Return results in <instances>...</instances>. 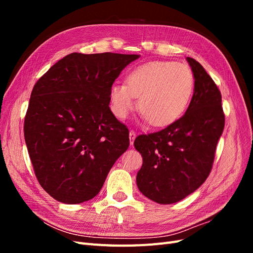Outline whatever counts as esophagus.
Here are the masks:
<instances>
[{"label": "esophagus", "mask_w": 253, "mask_h": 253, "mask_svg": "<svg viewBox=\"0 0 253 253\" xmlns=\"http://www.w3.org/2000/svg\"><path fill=\"white\" fill-rule=\"evenodd\" d=\"M135 138H136V133L133 131V129H131V131H129V143H131V145H133Z\"/></svg>", "instance_id": "1"}]
</instances>
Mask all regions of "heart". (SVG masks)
<instances>
[{
  "label": "heart",
  "instance_id": "heart-1",
  "mask_svg": "<svg viewBox=\"0 0 253 253\" xmlns=\"http://www.w3.org/2000/svg\"><path fill=\"white\" fill-rule=\"evenodd\" d=\"M126 83L115 82L110 88L115 116L126 119L136 108L143 120L154 126H167L178 120L188 109L194 90L192 71L182 63L152 61L126 75Z\"/></svg>",
  "mask_w": 253,
  "mask_h": 253
}]
</instances>
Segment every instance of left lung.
I'll return each instance as SVG.
<instances>
[{
  "label": "left lung",
  "mask_w": 253,
  "mask_h": 253,
  "mask_svg": "<svg viewBox=\"0 0 253 253\" xmlns=\"http://www.w3.org/2000/svg\"><path fill=\"white\" fill-rule=\"evenodd\" d=\"M187 61L195 81L185 115L162 131L139 135L134 141L142 156L137 187L162 205L177 203L203 185L225 126L216 84L196 60L188 57Z\"/></svg>",
  "instance_id": "8db88e82"
}]
</instances>
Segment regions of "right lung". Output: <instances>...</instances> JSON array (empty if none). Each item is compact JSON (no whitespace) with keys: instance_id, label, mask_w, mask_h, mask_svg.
Masks as SVG:
<instances>
[{"instance_id":"add662e5","label":"right lung","mask_w":253,"mask_h":253,"mask_svg":"<svg viewBox=\"0 0 253 253\" xmlns=\"http://www.w3.org/2000/svg\"><path fill=\"white\" fill-rule=\"evenodd\" d=\"M139 55L73 52L33 88L24 137L41 187L74 205L94 198L127 150L128 129L110 109V88Z\"/></svg>"}]
</instances>
